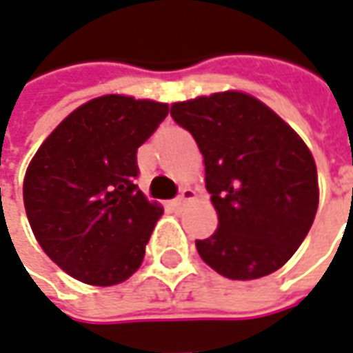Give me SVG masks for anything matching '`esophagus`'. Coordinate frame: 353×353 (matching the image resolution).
Returning <instances> with one entry per match:
<instances>
[{
    "instance_id": "34e87169",
    "label": "esophagus",
    "mask_w": 353,
    "mask_h": 353,
    "mask_svg": "<svg viewBox=\"0 0 353 353\" xmlns=\"http://www.w3.org/2000/svg\"><path fill=\"white\" fill-rule=\"evenodd\" d=\"M195 191H193V189H191V187H185V189H183V191H181V195L177 196V199H174V201H172V207L174 208H177V210H179V208H183L187 205V203H191V201H195Z\"/></svg>"
}]
</instances>
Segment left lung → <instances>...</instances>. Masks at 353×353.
Wrapping results in <instances>:
<instances>
[{"label": "left lung", "instance_id": "8db88e82", "mask_svg": "<svg viewBox=\"0 0 353 353\" xmlns=\"http://www.w3.org/2000/svg\"><path fill=\"white\" fill-rule=\"evenodd\" d=\"M203 154L216 232L196 239L201 259L230 280L284 267L319 207L317 166L303 139L255 96L224 90L172 104Z\"/></svg>", "mask_w": 353, "mask_h": 353}]
</instances>
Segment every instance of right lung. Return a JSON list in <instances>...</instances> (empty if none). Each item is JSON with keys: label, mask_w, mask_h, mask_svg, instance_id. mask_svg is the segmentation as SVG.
Returning <instances> with one entry per match:
<instances>
[{"label": "right lung", "mask_w": 353, "mask_h": 353, "mask_svg": "<svg viewBox=\"0 0 353 353\" xmlns=\"http://www.w3.org/2000/svg\"><path fill=\"white\" fill-rule=\"evenodd\" d=\"M164 102L104 94L73 110L26 168L23 201L36 241L69 276L116 286L135 274L164 208L135 185L137 148Z\"/></svg>", "instance_id": "add662e5"}]
</instances>
